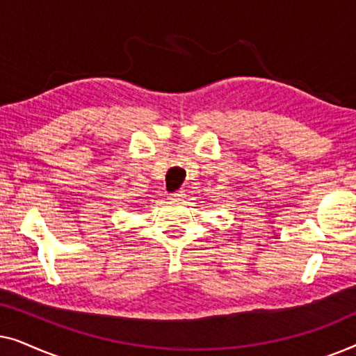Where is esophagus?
<instances>
[{
  "instance_id": "34e87169",
  "label": "esophagus",
  "mask_w": 356,
  "mask_h": 356,
  "mask_svg": "<svg viewBox=\"0 0 356 356\" xmlns=\"http://www.w3.org/2000/svg\"><path fill=\"white\" fill-rule=\"evenodd\" d=\"M170 201H173V202H179V201H183V197H184V194H183V191H177V193H172L170 194Z\"/></svg>"
}]
</instances>
